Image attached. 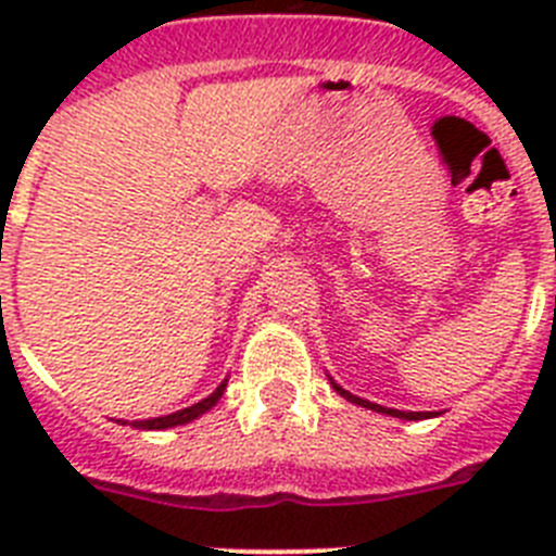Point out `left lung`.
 <instances>
[{"instance_id":"1","label":"left lung","mask_w":556,"mask_h":556,"mask_svg":"<svg viewBox=\"0 0 556 556\" xmlns=\"http://www.w3.org/2000/svg\"><path fill=\"white\" fill-rule=\"evenodd\" d=\"M333 390L339 392L342 397H348V401H353V404L365 406V409H372V412H381V415H392V417H404V420H424V417H429L431 412H401V409H387V406H378V404H370V401H362V397L351 395L348 390H342V387L333 384Z\"/></svg>"}]
</instances>
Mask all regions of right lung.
<instances>
[{"label": "right lung", "instance_id": "add662e5", "mask_svg": "<svg viewBox=\"0 0 556 556\" xmlns=\"http://www.w3.org/2000/svg\"><path fill=\"white\" fill-rule=\"evenodd\" d=\"M223 392H225V381H223V384L217 387V390L211 392V395L205 397V401H200V404L189 406V409L175 412V415L152 417V420H141V424H136V429H172V426H184V424H189V420H194V417H200V415H203V412H208L211 406L217 404L219 397H223Z\"/></svg>", "mask_w": 556, "mask_h": 556}]
</instances>
